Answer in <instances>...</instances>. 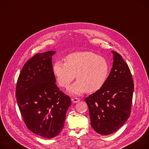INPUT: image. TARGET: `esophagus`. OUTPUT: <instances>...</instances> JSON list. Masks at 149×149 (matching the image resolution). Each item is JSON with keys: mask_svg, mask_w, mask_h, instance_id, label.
Returning <instances> with one entry per match:
<instances>
[{"mask_svg": "<svg viewBox=\"0 0 149 149\" xmlns=\"http://www.w3.org/2000/svg\"><path fill=\"white\" fill-rule=\"evenodd\" d=\"M71 101L73 103H77L78 102H79L80 101V100L78 97H72Z\"/></svg>", "mask_w": 149, "mask_h": 149, "instance_id": "1", "label": "esophagus"}]
</instances>
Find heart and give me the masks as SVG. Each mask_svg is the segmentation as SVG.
I'll use <instances>...</instances> for the list:
<instances>
[{"label":"heart","instance_id":"1","mask_svg":"<svg viewBox=\"0 0 149 149\" xmlns=\"http://www.w3.org/2000/svg\"><path fill=\"white\" fill-rule=\"evenodd\" d=\"M53 69L58 84L63 87L68 86L75 77L77 81L69 87L68 92L80 95L101 88L108 76L110 66L104 57L93 52H83L69 54L65 63L56 62Z\"/></svg>","mask_w":149,"mask_h":149}]
</instances>
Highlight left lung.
Here are the masks:
<instances>
[{"instance_id":"left-lung-1","label":"left lung","mask_w":149,"mask_h":149,"mask_svg":"<svg viewBox=\"0 0 149 149\" xmlns=\"http://www.w3.org/2000/svg\"><path fill=\"white\" fill-rule=\"evenodd\" d=\"M113 63L103 86L85 98L91 124L98 134L108 135L117 131L131 114L134 84L131 71L122 57L111 51Z\"/></svg>"}]
</instances>
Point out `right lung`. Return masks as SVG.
Masks as SVG:
<instances>
[{"mask_svg":"<svg viewBox=\"0 0 149 149\" xmlns=\"http://www.w3.org/2000/svg\"><path fill=\"white\" fill-rule=\"evenodd\" d=\"M54 51L38 53L24 64L16 87L17 104L29 130L45 138H52L63 127L71 105L69 96L56 84L52 56Z\"/></svg>","mask_w":149,"mask_h":149,"instance_id":"right-lung-1","label":"right lung"}]
</instances>
